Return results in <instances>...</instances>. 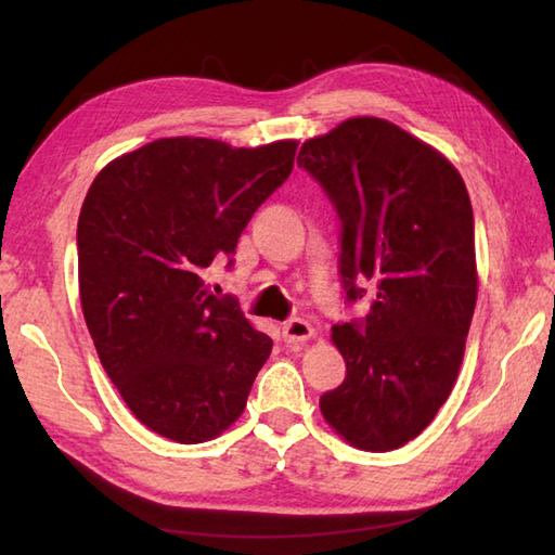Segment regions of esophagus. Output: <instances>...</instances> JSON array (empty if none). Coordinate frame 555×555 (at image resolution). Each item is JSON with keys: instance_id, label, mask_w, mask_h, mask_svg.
<instances>
[{"instance_id": "1", "label": "esophagus", "mask_w": 555, "mask_h": 555, "mask_svg": "<svg viewBox=\"0 0 555 555\" xmlns=\"http://www.w3.org/2000/svg\"><path fill=\"white\" fill-rule=\"evenodd\" d=\"M281 335H284V343H306L308 337H313L315 331L313 325L304 321V318H291L284 325H281Z\"/></svg>"}]
</instances>
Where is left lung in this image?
Wrapping results in <instances>:
<instances>
[{
  "label": "left lung",
  "mask_w": 555,
  "mask_h": 555,
  "mask_svg": "<svg viewBox=\"0 0 555 555\" xmlns=\"http://www.w3.org/2000/svg\"><path fill=\"white\" fill-rule=\"evenodd\" d=\"M298 166L340 220V281L370 313L333 327L345 382L327 424L372 453L424 430L453 389L477 300L475 218L455 166L387 119L354 117L308 139Z\"/></svg>",
  "instance_id": "1"
}]
</instances>
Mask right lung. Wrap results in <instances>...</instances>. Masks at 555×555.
<instances>
[{
    "instance_id": "1",
    "label": "right lung",
    "mask_w": 555,
    "mask_h": 555,
    "mask_svg": "<svg viewBox=\"0 0 555 555\" xmlns=\"http://www.w3.org/2000/svg\"><path fill=\"white\" fill-rule=\"evenodd\" d=\"M296 146L156 139L90 185L78 218L82 315L107 377L158 436L203 443L247 406L271 337L203 274L234 264L242 230L294 171Z\"/></svg>"
}]
</instances>
